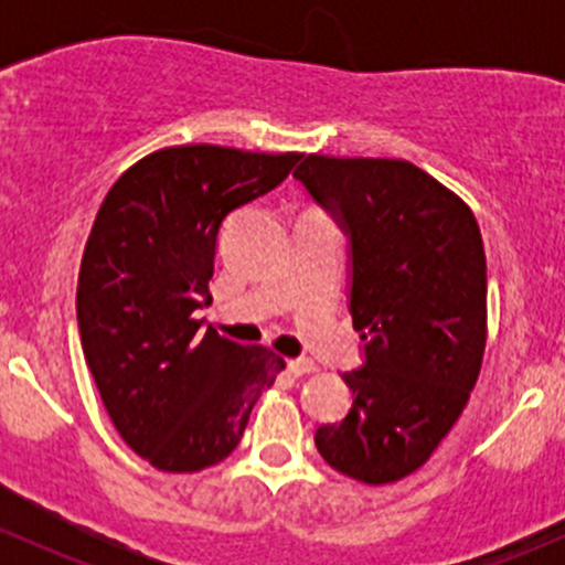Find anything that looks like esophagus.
<instances>
[{
  "instance_id": "34e87169",
  "label": "esophagus",
  "mask_w": 565,
  "mask_h": 565,
  "mask_svg": "<svg viewBox=\"0 0 565 565\" xmlns=\"http://www.w3.org/2000/svg\"><path fill=\"white\" fill-rule=\"evenodd\" d=\"M287 369L289 374H295V377H303V374H311L315 372V361H309V358H292V361H287Z\"/></svg>"
}]
</instances>
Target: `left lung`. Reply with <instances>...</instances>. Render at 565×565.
<instances>
[{"mask_svg":"<svg viewBox=\"0 0 565 565\" xmlns=\"http://www.w3.org/2000/svg\"><path fill=\"white\" fill-rule=\"evenodd\" d=\"M295 180L350 246L363 363L341 380L347 415L315 431L319 457L363 483L418 470L451 431L481 372L487 256L476 215L407 161L306 156Z\"/></svg>","mask_w":565,"mask_h":565,"instance_id":"left-lung-1","label":"left lung"}]
</instances>
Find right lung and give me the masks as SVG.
<instances>
[{"label": "right lung", "instance_id": "add662e5", "mask_svg": "<svg viewBox=\"0 0 565 565\" xmlns=\"http://www.w3.org/2000/svg\"><path fill=\"white\" fill-rule=\"evenodd\" d=\"M298 161L172 147L130 167L100 204L78 270V335L108 418L158 470L196 472L230 457L284 369L276 352L221 339L193 311L213 303L224 221Z\"/></svg>", "mask_w": 565, "mask_h": 565}]
</instances>
